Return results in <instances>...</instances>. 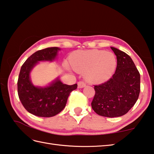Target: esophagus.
<instances>
[{
	"instance_id": "esophagus-1",
	"label": "esophagus",
	"mask_w": 154,
	"mask_h": 154,
	"mask_svg": "<svg viewBox=\"0 0 154 154\" xmlns=\"http://www.w3.org/2000/svg\"><path fill=\"white\" fill-rule=\"evenodd\" d=\"M77 85L79 88H83V87H84L86 85V84L84 83L83 81H79V82L77 83Z\"/></svg>"
}]
</instances>
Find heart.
<instances>
[{
	"label": "heart",
	"instance_id": "b5f03b06",
	"mask_svg": "<svg viewBox=\"0 0 154 154\" xmlns=\"http://www.w3.org/2000/svg\"><path fill=\"white\" fill-rule=\"evenodd\" d=\"M71 67L77 72H85L86 79L101 83L112 76L117 66V59L112 53L93 49L78 51L70 57Z\"/></svg>",
	"mask_w": 154,
	"mask_h": 154
}]
</instances>
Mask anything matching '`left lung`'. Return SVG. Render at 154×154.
<instances>
[{
  "mask_svg": "<svg viewBox=\"0 0 154 154\" xmlns=\"http://www.w3.org/2000/svg\"><path fill=\"white\" fill-rule=\"evenodd\" d=\"M117 57V68L106 82L94 85L92 109L99 116L116 117L127 113L140 92V74L128 54L111 47Z\"/></svg>",
  "mask_w": 154,
  "mask_h": 154,
  "instance_id": "left-lung-1",
  "label": "left lung"
}]
</instances>
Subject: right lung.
I'll use <instances>...</instances> for the list:
<instances>
[{
	"instance_id": "1",
	"label": "right lung",
	"mask_w": 154,
	"mask_h": 154,
	"mask_svg": "<svg viewBox=\"0 0 154 154\" xmlns=\"http://www.w3.org/2000/svg\"><path fill=\"white\" fill-rule=\"evenodd\" d=\"M59 49L50 47L39 50L30 56L21 67L17 82L18 95L21 103L28 112L43 117L56 116L64 109L69 94L76 89L77 84H63L57 79L49 87H35L31 82L29 73L40 61H52Z\"/></svg>"
}]
</instances>
